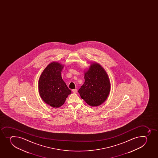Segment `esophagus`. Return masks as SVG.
<instances>
[{"instance_id": "34e87169", "label": "esophagus", "mask_w": 158, "mask_h": 158, "mask_svg": "<svg viewBox=\"0 0 158 158\" xmlns=\"http://www.w3.org/2000/svg\"><path fill=\"white\" fill-rule=\"evenodd\" d=\"M77 91V89H73L72 90V92L73 93H76Z\"/></svg>"}]
</instances>
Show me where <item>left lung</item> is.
I'll return each mask as SVG.
<instances>
[{
  "label": "left lung",
  "instance_id": "8db88e82",
  "mask_svg": "<svg viewBox=\"0 0 158 158\" xmlns=\"http://www.w3.org/2000/svg\"><path fill=\"white\" fill-rule=\"evenodd\" d=\"M85 83L78 93L88 105L98 106L108 98L111 89L109 78L105 69L98 63L93 62L85 71Z\"/></svg>",
  "mask_w": 158,
  "mask_h": 158
}]
</instances>
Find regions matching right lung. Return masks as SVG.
<instances>
[{"instance_id": "add662e5", "label": "right lung", "mask_w": 158, "mask_h": 158, "mask_svg": "<svg viewBox=\"0 0 158 158\" xmlns=\"http://www.w3.org/2000/svg\"><path fill=\"white\" fill-rule=\"evenodd\" d=\"M63 67L64 65L60 63L52 62L44 69L39 80L40 97L53 108L62 106L72 93L61 76Z\"/></svg>"}]
</instances>
